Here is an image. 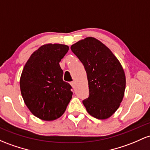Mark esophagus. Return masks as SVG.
<instances>
[{"instance_id": "esophagus-1", "label": "esophagus", "mask_w": 150, "mask_h": 150, "mask_svg": "<svg viewBox=\"0 0 150 150\" xmlns=\"http://www.w3.org/2000/svg\"><path fill=\"white\" fill-rule=\"evenodd\" d=\"M70 85H71V86L72 87V88H75V82H71V83H70Z\"/></svg>"}]
</instances>
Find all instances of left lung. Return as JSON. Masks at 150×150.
<instances>
[{
	"instance_id": "left-lung-1",
	"label": "left lung",
	"mask_w": 150,
	"mask_h": 150,
	"mask_svg": "<svg viewBox=\"0 0 150 150\" xmlns=\"http://www.w3.org/2000/svg\"><path fill=\"white\" fill-rule=\"evenodd\" d=\"M70 48L87 72L90 95L83 101L84 106L94 117L108 119L119 108L124 97L126 79L120 62L95 38L78 41Z\"/></svg>"
}]
</instances>
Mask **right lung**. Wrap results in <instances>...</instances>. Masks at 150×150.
<instances>
[{
	"label": "right lung",
	"instance_id": "right-lung-1",
	"mask_svg": "<svg viewBox=\"0 0 150 150\" xmlns=\"http://www.w3.org/2000/svg\"><path fill=\"white\" fill-rule=\"evenodd\" d=\"M69 47L62 44H45L30 55L21 79V95L32 114L42 120L61 117L72 98V87L63 81L59 62Z\"/></svg>",
	"mask_w": 150,
	"mask_h": 150
}]
</instances>
